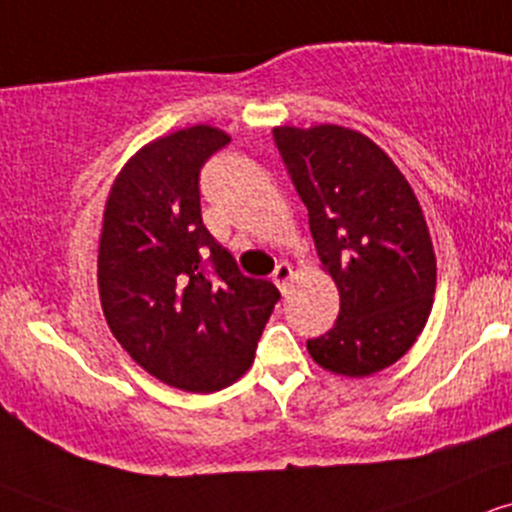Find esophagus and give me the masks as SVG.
Segmentation results:
<instances>
[{"label": "esophagus", "instance_id": "1", "mask_svg": "<svg viewBox=\"0 0 512 512\" xmlns=\"http://www.w3.org/2000/svg\"><path fill=\"white\" fill-rule=\"evenodd\" d=\"M291 278H293V268H291V263H286V261L278 263L276 271H273V283H276V286L281 288L283 293H286L288 281H291Z\"/></svg>", "mask_w": 512, "mask_h": 512}]
</instances>
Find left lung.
<instances>
[{"label":"left lung","instance_id":"8db88e82","mask_svg":"<svg viewBox=\"0 0 512 512\" xmlns=\"http://www.w3.org/2000/svg\"><path fill=\"white\" fill-rule=\"evenodd\" d=\"M340 315L308 340L320 367L367 377L394 365L429 320L436 256L419 199L387 152L340 125L273 128Z\"/></svg>","mask_w":512,"mask_h":512}]
</instances>
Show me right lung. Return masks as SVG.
Instances as JSON below:
<instances>
[{
	"mask_svg": "<svg viewBox=\"0 0 512 512\" xmlns=\"http://www.w3.org/2000/svg\"><path fill=\"white\" fill-rule=\"evenodd\" d=\"M231 138L194 125L152 140L108 194L98 291L110 333L152 377L219 392L251 367L281 293L249 278L202 221L199 172Z\"/></svg>",
	"mask_w": 512,
	"mask_h": 512,
	"instance_id": "1",
	"label": "right lung"
}]
</instances>
